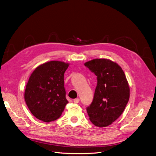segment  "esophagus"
Listing matches in <instances>:
<instances>
[{"label": "esophagus", "mask_w": 156, "mask_h": 156, "mask_svg": "<svg viewBox=\"0 0 156 156\" xmlns=\"http://www.w3.org/2000/svg\"><path fill=\"white\" fill-rule=\"evenodd\" d=\"M73 102L75 103H78L79 102V98H76L73 99Z\"/></svg>", "instance_id": "1"}]
</instances>
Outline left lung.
Listing matches in <instances>:
<instances>
[{"label": "left lung", "mask_w": 156, "mask_h": 156, "mask_svg": "<svg viewBox=\"0 0 156 156\" xmlns=\"http://www.w3.org/2000/svg\"><path fill=\"white\" fill-rule=\"evenodd\" d=\"M85 66L98 80L93 101L87 107L89 119L95 126H108L122 115L129 101L126 75L118 65L106 58L93 59Z\"/></svg>", "instance_id": "8db88e82"}]
</instances>
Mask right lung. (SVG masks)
<instances>
[{"instance_id":"obj_1","label":"right lung","mask_w":156,"mask_h":156,"mask_svg":"<svg viewBox=\"0 0 156 156\" xmlns=\"http://www.w3.org/2000/svg\"><path fill=\"white\" fill-rule=\"evenodd\" d=\"M68 63L51 61L35 69L27 83L25 99L30 112L39 120L51 122L61 116L69 103L64 87Z\"/></svg>"}]
</instances>
